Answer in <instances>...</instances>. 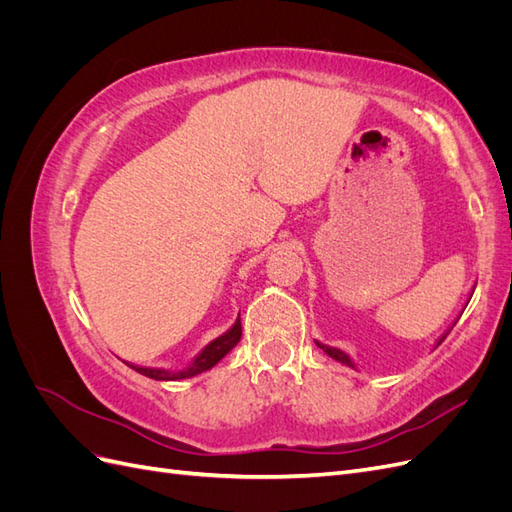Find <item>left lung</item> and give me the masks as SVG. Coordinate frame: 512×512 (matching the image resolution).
Returning <instances> with one entry per match:
<instances>
[{
    "instance_id": "obj_1",
    "label": "left lung",
    "mask_w": 512,
    "mask_h": 512,
    "mask_svg": "<svg viewBox=\"0 0 512 512\" xmlns=\"http://www.w3.org/2000/svg\"><path fill=\"white\" fill-rule=\"evenodd\" d=\"M472 292H474V290H472ZM472 292H470V299H472ZM457 320H459V318H457ZM457 320H455V322H457ZM455 322L451 324V327H448V331H446V333H442V335H440V339H438V342H436V348H438V346L442 344V339H444V337H446L448 333H451V329L455 327ZM316 346H318V348H320V350H322L324 354H329V356H331V359H335L337 363H342V365H348V367L356 369L354 361L350 359V354H346L344 350H339V348H333V346H327V344H322V342H318V339H316Z\"/></svg>"
}]
</instances>
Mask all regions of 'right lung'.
<instances>
[{"label": "right lung", "instance_id": "right-lung-1", "mask_svg": "<svg viewBox=\"0 0 512 512\" xmlns=\"http://www.w3.org/2000/svg\"><path fill=\"white\" fill-rule=\"evenodd\" d=\"M239 339H241V314L237 316L235 324H232V327L226 333H222L220 337H215L213 342H209L203 350H200L194 356L192 363L185 369L173 371V369H162V367H143V365H134V363H126V365L132 367L134 371H138V374H143V376L153 378V380L194 378L198 374H203V371L211 369L213 365H218L224 359V356L239 344Z\"/></svg>", "mask_w": 512, "mask_h": 512}]
</instances>
